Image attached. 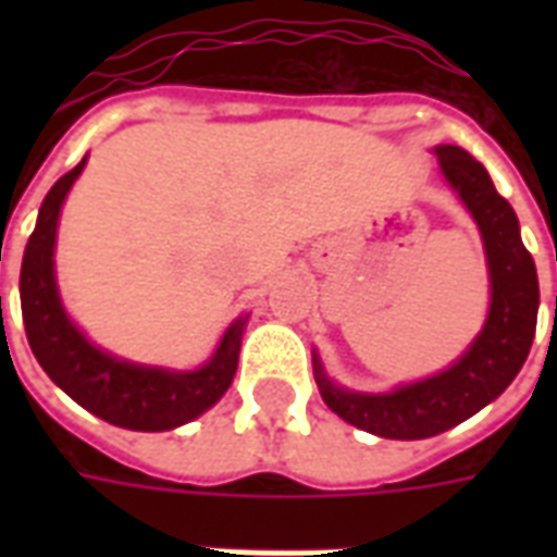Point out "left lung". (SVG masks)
<instances>
[{"label":"left lung","instance_id":"1","mask_svg":"<svg viewBox=\"0 0 557 557\" xmlns=\"http://www.w3.org/2000/svg\"><path fill=\"white\" fill-rule=\"evenodd\" d=\"M444 178L478 220L490 265V315L478 339L444 373L411 382L391 394H355L337 387L315 363V382L334 414L382 438H430L454 430L502 397L522 370L537 331L540 286L534 259L519 238V220L498 196L483 163L459 146H435Z\"/></svg>","mask_w":557,"mask_h":557}]
</instances>
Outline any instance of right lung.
<instances>
[{"instance_id": "right-lung-1", "label": "right lung", "mask_w": 557, "mask_h": 557, "mask_svg": "<svg viewBox=\"0 0 557 557\" xmlns=\"http://www.w3.org/2000/svg\"><path fill=\"white\" fill-rule=\"evenodd\" d=\"M83 166L86 158L44 196L38 223L23 253L20 307L32 355L67 397L107 423L137 432L175 430L187 420L199 418L230 391L232 375L238 370L247 315L232 322L206 367L187 373L122 361L110 351L91 346L86 334L67 319L53 265L59 211Z\"/></svg>"}]
</instances>
